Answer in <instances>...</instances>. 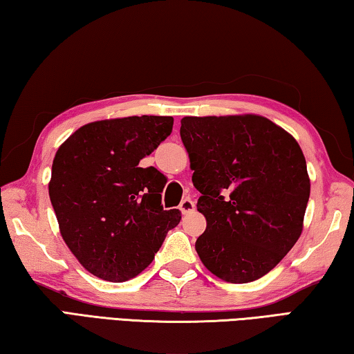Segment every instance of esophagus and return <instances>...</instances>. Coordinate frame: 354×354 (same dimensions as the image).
Here are the masks:
<instances>
[{"mask_svg":"<svg viewBox=\"0 0 354 354\" xmlns=\"http://www.w3.org/2000/svg\"><path fill=\"white\" fill-rule=\"evenodd\" d=\"M179 209H181L183 214H190L195 209V203H194V200L189 198V196H187V198H184L181 201V205H179Z\"/></svg>","mask_w":354,"mask_h":354,"instance_id":"34e87169","label":"esophagus"}]
</instances>
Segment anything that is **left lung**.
I'll return each instance as SVG.
<instances>
[{
  "instance_id": "obj_1",
  "label": "left lung",
  "mask_w": 354,
  "mask_h": 354,
  "mask_svg": "<svg viewBox=\"0 0 354 354\" xmlns=\"http://www.w3.org/2000/svg\"><path fill=\"white\" fill-rule=\"evenodd\" d=\"M179 133L207 221L195 243L201 262L227 283L259 279L301 234L310 192L301 148L259 115L184 117Z\"/></svg>"
}]
</instances>
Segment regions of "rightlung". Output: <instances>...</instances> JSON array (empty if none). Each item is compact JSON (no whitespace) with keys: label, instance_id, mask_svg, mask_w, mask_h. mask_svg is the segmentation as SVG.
<instances>
[{"label":"right lung","instance_id":"right-lung-1","mask_svg":"<svg viewBox=\"0 0 354 354\" xmlns=\"http://www.w3.org/2000/svg\"><path fill=\"white\" fill-rule=\"evenodd\" d=\"M171 129V117L101 120L59 147L50 200L65 243L95 277L134 278L181 220L179 209L164 211L162 173L139 167Z\"/></svg>","mask_w":354,"mask_h":354}]
</instances>
